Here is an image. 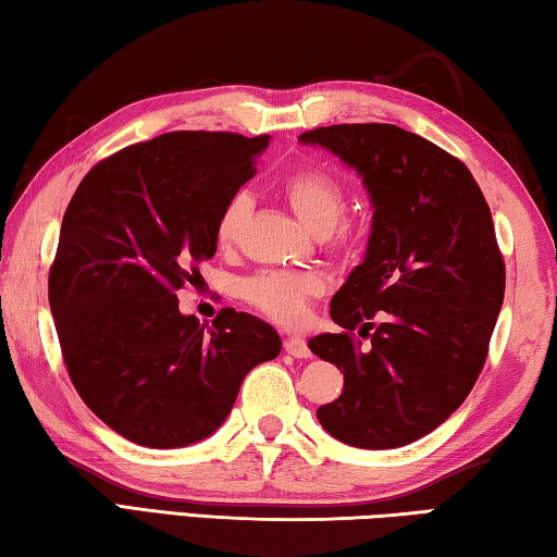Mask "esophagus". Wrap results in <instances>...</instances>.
I'll use <instances>...</instances> for the list:
<instances>
[{"mask_svg": "<svg viewBox=\"0 0 557 557\" xmlns=\"http://www.w3.org/2000/svg\"><path fill=\"white\" fill-rule=\"evenodd\" d=\"M284 349L296 359H308L310 357V347L306 345L304 337H288L284 343Z\"/></svg>", "mask_w": 557, "mask_h": 557, "instance_id": "esophagus-1", "label": "esophagus"}]
</instances>
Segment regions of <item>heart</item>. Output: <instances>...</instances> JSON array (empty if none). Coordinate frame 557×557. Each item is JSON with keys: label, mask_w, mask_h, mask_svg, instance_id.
I'll return each mask as SVG.
<instances>
[{"label": "heart", "mask_w": 557, "mask_h": 557, "mask_svg": "<svg viewBox=\"0 0 557 557\" xmlns=\"http://www.w3.org/2000/svg\"><path fill=\"white\" fill-rule=\"evenodd\" d=\"M286 202L306 230L313 234H333L345 212V185L333 173L315 165L288 173L281 183ZM251 200L247 193H234L222 205L214 222V239L220 247H232L237 242L244 222L249 218ZM347 232H335V242H345ZM323 290V278L310 271H261L242 284V296L247 304L259 308L263 315L284 325H294L306 315L308 298Z\"/></svg>", "instance_id": "heart-1"}]
</instances>
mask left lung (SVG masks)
<instances>
[{"label":"left lung","instance_id":"8db88e82","mask_svg":"<svg viewBox=\"0 0 557 557\" xmlns=\"http://www.w3.org/2000/svg\"><path fill=\"white\" fill-rule=\"evenodd\" d=\"M298 141L355 169L374 210L364 259L330 304L345 333L308 343L345 374L318 421L364 450L408 445L462 406L484 367L506 284L490 205L462 161L401 126L335 124Z\"/></svg>","mask_w":557,"mask_h":557}]
</instances>
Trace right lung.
<instances>
[{
  "label": "right lung",
  "mask_w": 557,
  "mask_h": 557,
  "mask_svg": "<svg viewBox=\"0 0 557 557\" xmlns=\"http://www.w3.org/2000/svg\"><path fill=\"white\" fill-rule=\"evenodd\" d=\"M267 146V134H161L97 163L67 205L48 304L73 386L126 441L200 443L281 352L263 320L224 308L208 327L175 298L214 257L222 205Z\"/></svg>",
  "instance_id": "add662e5"
}]
</instances>
